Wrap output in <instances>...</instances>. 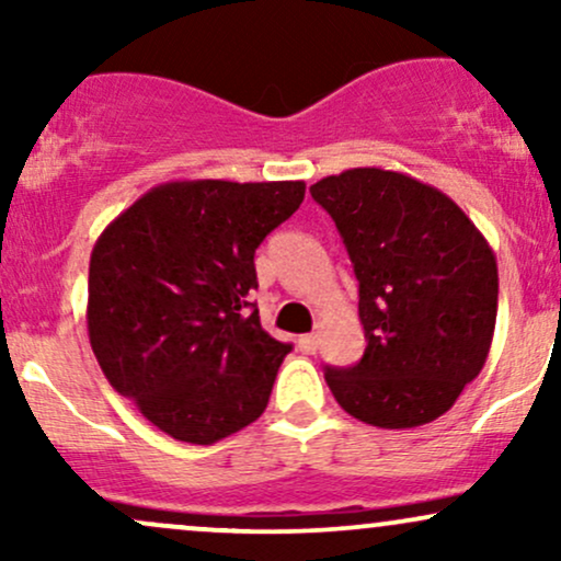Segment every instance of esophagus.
I'll return each instance as SVG.
<instances>
[{"label":"esophagus","instance_id":"1","mask_svg":"<svg viewBox=\"0 0 561 561\" xmlns=\"http://www.w3.org/2000/svg\"><path fill=\"white\" fill-rule=\"evenodd\" d=\"M298 347L302 353H308V356H311V353H317L319 351V334H302V337L298 340Z\"/></svg>","mask_w":561,"mask_h":561}]
</instances>
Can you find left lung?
<instances>
[{
	"instance_id": "1",
	"label": "left lung",
	"mask_w": 561,
	"mask_h": 561,
	"mask_svg": "<svg viewBox=\"0 0 561 561\" xmlns=\"http://www.w3.org/2000/svg\"><path fill=\"white\" fill-rule=\"evenodd\" d=\"M358 279L366 351L327 366L334 401L371 427L443 416L485 366L499 268L480 229L448 195L385 169H351L311 186Z\"/></svg>"
}]
</instances>
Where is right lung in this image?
I'll list each match as a JSON object with an SVG mask.
<instances>
[{
	"instance_id": "right-lung-1",
	"label": "right lung",
	"mask_w": 561,
	"mask_h": 561,
	"mask_svg": "<svg viewBox=\"0 0 561 561\" xmlns=\"http://www.w3.org/2000/svg\"><path fill=\"white\" fill-rule=\"evenodd\" d=\"M302 182H169L107 224L89 261V343L107 382L173 440L210 446L266 409L293 345L261 327L255 248Z\"/></svg>"
}]
</instances>
